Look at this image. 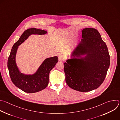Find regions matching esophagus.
Returning <instances> with one entry per match:
<instances>
[{
  "label": "esophagus",
  "instance_id": "1",
  "mask_svg": "<svg viewBox=\"0 0 120 120\" xmlns=\"http://www.w3.org/2000/svg\"><path fill=\"white\" fill-rule=\"evenodd\" d=\"M65 60V57L63 55H60L58 56V60L59 61H64Z\"/></svg>",
  "mask_w": 120,
  "mask_h": 120
}]
</instances>
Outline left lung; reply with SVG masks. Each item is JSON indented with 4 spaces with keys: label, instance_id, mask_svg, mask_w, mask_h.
<instances>
[{
    "label": "left lung",
    "instance_id": "obj_1",
    "mask_svg": "<svg viewBox=\"0 0 120 120\" xmlns=\"http://www.w3.org/2000/svg\"><path fill=\"white\" fill-rule=\"evenodd\" d=\"M81 41L74 58L64 63L65 81L70 88L86 92L98 88L104 81L110 64L108 48L98 30L86 28L82 30ZM86 53L85 60L74 59Z\"/></svg>",
    "mask_w": 120,
    "mask_h": 120
}]
</instances>
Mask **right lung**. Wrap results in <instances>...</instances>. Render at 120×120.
Instances as JSON below:
<instances>
[{
  "instance_id": "add662e5",
  "label": "right lung",
  "mask_w": 120,
  "mask_h": 120,
  "mask_svg": "<svg viewBox=\"0 0 120 120\" xmlns=\"http://www.w3.org/2000/svg\"><path fill=\"white\" fill-rule=\"evenodd\" d=\"M46 31L37 28H29L24 31L18 41L13 45L8 60V67L13 83L23 91L34 93L45 89L49 82V75L58 62L56 56L46 59L37 73L32 75H25L20 73L16 66L15 57L18 46L21 44L31 34L44 35Z\"/></svg>"
}]
</instances>
